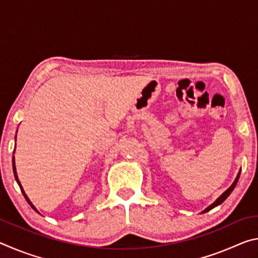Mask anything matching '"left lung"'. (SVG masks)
<instances>
[{
  "instance_id": "obj_1",
  "label": "left lung",
  "mask_w": 258,
  "mask_h": 258,
  "mask_svg": "<svg viewBox=\"0 0 258 258\" xmlns=\"http://www.w3.org/2000/svg\"><path fill=\"white\" fill-rule=\"evenodd\" d=\"M240 172H241V169H240V171H239V173H238V175H237V177H235V180H234V182L232 183V185H231L230 187H229V189L228 190H226L225 192H223V194H222L221 196H220V197H218L216 200H215V202H214L212 205H211V206H208L206 209H205V211L203 212V213H206V212H209V211H211V209H213L214 207H216V206H218V205H221L222 203H223L224 202V200L226 199V198H228L229 197V196H230V194H231V192H232L233 191V189H234V187H235V185H237V182H238V180H239V176H240Z\"/></svg>"
}]
</instances>
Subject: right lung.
I'll return each instance as SVG.
<instances>
[{
    "mask_svg": "<svg viewBox=\"0 0 258 258\" xmlns=\"http://www.w3.org/2000/svg\"><path fill=\"white\" fill-rule=\"evenodd\" d=\"M17 137V135H16ZM14 154H15V151H14ZM12 168H14V174H15V178H16V181H17V183H18V185L20 186V190H21V192H23V195H24V197H25V199L27 200V203L30 205V207H32L34 211H36L37 212V209L35 208V206L34 205L30 203V200H29V198L27 197V195L25 194V191H24V189H23V186H21V184H20V181H19V178H18V175H17V171H16V163H15V156L12 157ZM38 213V212H37Z\"/></svg>",
    "mask_w": 258,
    "mask_h": 258,
    "instance_id": "obj_1",
    "label": "right lung"
}]
</instances>
